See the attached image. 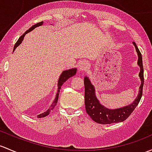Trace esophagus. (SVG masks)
<instances>
[{
	"mask_svg": "<svg viewBox=\"0 0 152 152\" xmlns=\"http://www.w3.org/2000/svg\"><path fill=\"white\" fill-rule=\"evenodd\" d=\"M89 66V63L87 61H81L80 63L79 64V71H84L87 70V68Z\"/></svg>",
	"mask_w": 152,
	"mask_h": 152,
	"instance_id": "esophagus-1",
	"label": "esophagus"
}]
</instances>
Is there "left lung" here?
I'll use <instances>...</instances> for the list:
<instances>
[{
  "mask_svg": "<svg viewBox=\"0 0 152 152\" xmlns=\"http://www.w3.org/2000/svg\"><path fill=\"white\" fill-rule=\"evenodd\" d=\"M132 44L135 48L137 55H138V65L140 67L139 77L141 84H140L136 98L130 104L121 107V108H114V109H111V108H108L104 106L97 98L96 95H95V87L91 83L89 78L87 76L84 77V103H85L86 111L87 114L90 116L91 119L98 124H107L123 122L132 114V111L136 108L140 102L142 96V92H143V81H144L143 60H142V55L136 44L135 42H132Z\"/></svg>",
  "mask_w": 152,
  "mask_h": 152,
  "instance_id": "left-lung-1",
  "label": "left lung"
}]
</instances>
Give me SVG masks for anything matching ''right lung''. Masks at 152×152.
Segmentation results:
<instances>
[{
    "label": "right lung",
    "instance_id": "1",
    "mask_svg": "<svg viewBox=\"0 0 152 152\" xmlns=\"http://www.w3.org/2000/svg\"><path fill=\"white\" fill-rule=\"evenodd\" d=\"M43 23H44V22H38V23H37V24H36V25H33V26H32L31 28H29V29L27 30V31L25 32V33H24L22 36H20V38L18 39V41H17V43H16L15 45H14L13 52H14V50L16 49V48L18 47L21 44V43L22 42V41H23L24 37H25V35H26L27 33L31 32L32 30H34L35 28H37V27H39V26H41V25H42ZM76 71H77V69H76V68H71V69H68V70H65V71H63V73L60 74V77H59L58 81H57V94H56L55 100H54V101L52 102V105H51V106L49 107V109H48L47 111H45V112H44V113H42V114H40L39 115H38V116H37L38 118L45 117V116H47V115H49V112H50V111H52V109H54V108L55 107V105H57V100H58L59 93H60V89H61V87L63 86V84H64V82H65V81H66L68 79H69V78L72 77V76H73L75 74H76Z\"/></svg>",
    "mask_w": 152,
    "mask_h": 152
}]
</instances>
